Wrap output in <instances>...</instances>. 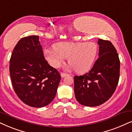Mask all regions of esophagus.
Here are the masks:
<instances>
[{"mask_svg":"<svg viewBox=\"0 0 132 132\" xmlns=\"http://www.w3.org/2000/svg\"><path fill=\"white\" fill-rule=\"evenodd\" d=\"M68 76V74H66V73H61V77H64Z\"/></svg>","mask_w":132,"mask_h":132,"instance_id":"obj_1","label":"esophagus"}]
</instances>
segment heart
Segmentation results:
<instances>
[{
    "label": "heart",
    "mask_w": 132,
    "mask_h": 132,
    "mask_svg": "<svg viewBox=\"0 0 132 132\" xmlns=\"http://www.w3.org/2000/svg\"><path fill=\"white\" fill-rule=\"evenodd\" d=\"M97 46L93 42H61L54 46V49L44 52L47 61L52 66L58 68L68 58V69H76L79 74L86 72L94 64L97 54Z\"/></svg>",
    "instance_id": "b5f03b06"
}]
</instances>
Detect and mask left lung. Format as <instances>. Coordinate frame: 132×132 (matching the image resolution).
Returning a JSON list of instances; mask_svg holds the SVG:
<instances>
[{"label":"left lung","instance_id":"1","mask_svg":"<svg viewBox=\"0 0 132 132\" xmlns=\"http://www.w3.org/2000/svg\"><path fill=\"white\" fill-rule=\"evenodd\" d=\"M98 59L90 71L74 76L76 99L83 105L96 106L108 101L116 90L119 78L120 61L114 46L107 40L98 39Z\"/></svg>","mask_w":132,"mask_h":132}]
</instances>
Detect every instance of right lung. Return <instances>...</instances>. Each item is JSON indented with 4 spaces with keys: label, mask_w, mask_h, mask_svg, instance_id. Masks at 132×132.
<instances>
[{
    "label": "right lung",
    "mask_w": 132,
    "mask_h": 132,
    "mask_svg": "<svg viewBox=\"0 0 132 132\" xmlns=\"http://www.w3.org/2000/svg\"><path fill=\"white\" fill-rule=\"evenodd\" d=\"M10 74L18 97L27 105L41 108L55 97L61 76L44 56L39 36L22 38L10 60Z\"/></svg>",
    "instance_id": "add662e5"
}]
</instances>
